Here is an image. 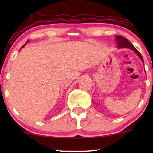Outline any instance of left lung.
Wrapping results in <instances>:
<instances>
[{
	"label": "left lung",
	"mask_w": 153,
	"mask_h": 153,
	"mask_svg": "<svg viewBox=\"0 0 153 153\" xmlns=\"http://www.w3.org/2000/svg\"><path fill=\"white\" fill-rule=\"evenodd\" d=\"M116 41L117 43V46H118V48H127V49H130L131 50H133V51L137 54L138 56L141 58L142 62L144 63L143 57H142L141 53H140L139 51H138V50L136 49L134 47L132 44H131V42H129L128 39L125 38V37H123V36H121V35H118V36L116 37Z\"/></svg>",
	"instance_id": "left-lung-1"
}]
</instances>
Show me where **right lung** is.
Segmentation results:
<instances>
[{"mask_svg":"<svg viewBox=\"0 0 153 153\" xmlns=\"http://www.w3.org/2000/svg\"><path fill=\"white\" fill-rule=\"evenodd\" d=\"M28 41H29V40H28V41H27V42H28ZM25 45H23V46H22V48H23V47H24V46H25Z\"/></svg>","mask_w":153,"mask_h":153,"instance_id":"1","label":"right lung"}]
</instances>
